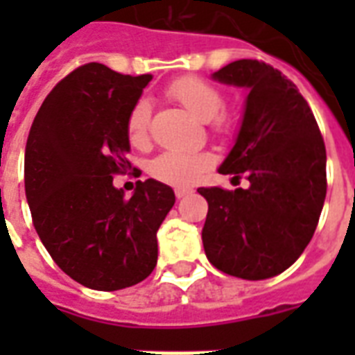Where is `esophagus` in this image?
<instances>
[{"label":"esophagus","mask_w":355,"mask_h":355,"mask_svg":"<svg viewBox=\"0 0 355 355\" xmlns=\"http://www.w3.org/2000/svg\"><path fill=\"white\" fill-rule=\"evenodd\" d=\"M191 193V189L188 188H177L175 189V195H177V199H182V197H186V195Z\"/></svg>","instance_id":"esophagus-1"}]
</instances>
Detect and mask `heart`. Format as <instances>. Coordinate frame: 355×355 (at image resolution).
I'll return each mask as SVG.
<instances>
[{
	"instance_id": "heart-1",
	"label": "heart",
	"mask_w": 355,
	"mask_h": 355,
	"mask_svg": "<svg viewBox=\"0 0 355 355\" xmlns=\"http://www.w3.org/2000/svg\"><path fill=\"white\" fill-rule=\"evenodd\" d=\"M167 97L180 103L195 118L210 125L217 138H230L236 130V118L225 108V94L219 86L211 85L197 75H184L171 80L166 88ZM128 141L134 147H145L149 141L150 105L145 99H138L127 114ZM214 156L206 150H166L149 164L150 177L158 182L175 188H188L195 184L210 167Z\"/></svg>"
}]
</instances>
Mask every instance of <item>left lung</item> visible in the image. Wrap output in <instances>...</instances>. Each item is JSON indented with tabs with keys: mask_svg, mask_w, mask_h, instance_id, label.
Wrapping results in <instances>:
<instances>
[{
	"mask_svg": "<svg viewBox=\"0 0 355 355\" xmlns=\"http://www.w3.org/2000/svg\"><path fill=\"white\" fill-rule=\"evenodd\" d=\"M247 86L241 130L223 175L248 188H199L208 200L202 245L216 269L243 280L284 272L313 237L326 199V147L308 101L263 60L243 58L214 73Z\"/></svg>",
	"mask_w": 355,
	"mask_h": 355,
	"instance_id": "1",
	"label": "left lung"
}]
</instances>
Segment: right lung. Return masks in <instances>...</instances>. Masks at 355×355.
Listing matches in <instances>:
<instances>
[{
    "instance_id": "obj_1",
    "label": "right lung",
    "mask_w": 355,
    "mask_h": 355,
    "mask_svg": "<svg viewBox=\"0 0 355 355\" xmlns=\"http://www.w3.org/2000/svg\"><path fill=\"white\" fill-rule=\"evenodd\" d=\"M153 75L90 62L49 92L25 145V195L53 261L97 291L139 284L158 259L156 232L175 205L166 184L138 180L130 199L114 177L132 169L127 114Z\"/></svg>"
}]
</instances>
